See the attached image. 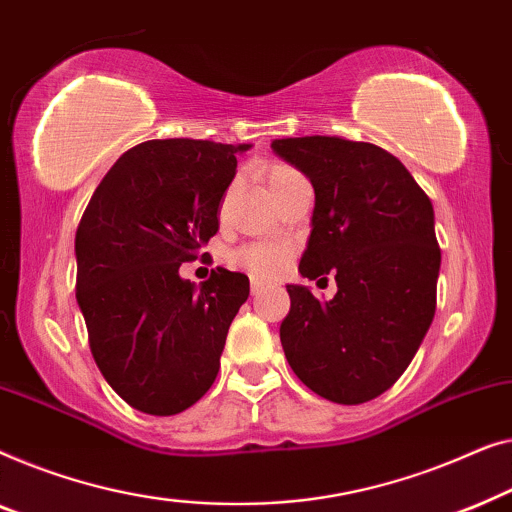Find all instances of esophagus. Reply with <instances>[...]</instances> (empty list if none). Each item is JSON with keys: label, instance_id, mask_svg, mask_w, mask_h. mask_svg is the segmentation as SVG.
I'll use <instances>...</instances> for the list:
<instances>
[{"label": "esophagus", "instance_id": "esophagus-1", "mask_svg": "<svg viewBox=\"0 0 512 512\" xmlns=\"http://www.w3.org/2000/svg\"><path fill=\"white\" fill-rule=\"evenodd\" d=\"M264 287H266V283H262V280H259V278H253V283H250V292L262 294Z\"/></svg>", "mask_w": 512, "mask_h": 512}]
</instances>
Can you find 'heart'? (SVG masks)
Instances as JSON below:
<instances>
[{"label": "heart", "mask_w": 512, "mask_h": 512, "mask_svg": "<svg viewBox=\"0 0 512 512\" xmlns=\"http://www.w3.org/2000/svg\"><path fill=\"white\" fill-rule=\"evenodd\" d=\"M297 176V171L290 167H271L269 174H266V183H269V190L285 183L287 178ZM287 255H290V248L285 243H248V246L236 248L232 253V262L241 269L259 278H273L283 271L287 262Z\"/></svg>", "instance_id": "obj_1"}]
</instances>
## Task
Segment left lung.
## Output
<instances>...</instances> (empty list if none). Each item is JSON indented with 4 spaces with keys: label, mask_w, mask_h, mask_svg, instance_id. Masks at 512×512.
Here are the masks:
<instances>
[{
    "label": "left lung",
    "mask_w": 512,
    "mask_h": 512,
    "mask_svg": "<svg viewBox=\"0 0 512 512\" xmlns=\"http://www.w3.org/2000/svg\"><path fill=\"white\" fill-rule=\"evenodd\" d=\"M273 153L315 190L299 273L336 276L322 304L287 285L280 343L292 371L322 399L357 406L397 383L436 313L441 269L434 206L387 150L338 136L276 139Z\"/></svg>",
    "instance_id": "obj_1"
}]
</instances>
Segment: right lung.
I'll list each match as a JSON object with an SVG mask.
<instances>
[{
  "mask_svg": "<svg viewBox=\"0 0 512 512\" xmlns=\"http://www.w3.org/2000/svg\"><path fill=\"white\" fill-rule=\"evenodd\" d=\"M248 148L139 143L109 169L78 225L76 301L92 357L141 413H183L218 376L248 276L218 266L197 287L178 269L218 232L220 199Z\"/></svg>",
  "mask_w": 512,
  "mask_h": 512,
  "instance_id": "add662e5",
  "label": "right lung"
}]
</instances>
